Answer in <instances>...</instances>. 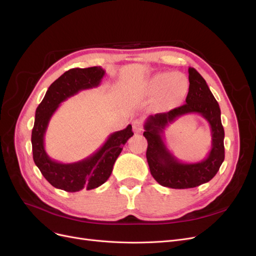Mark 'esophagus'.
Here are the masks:
<instances>
[{
  "instance_id": "esophagus-1",
  "label": "esophagus",
  "mask_w": 256,
  "mask_h": 256,
  "mask_svg": "<svg viewBox=\"0 0 256 256\" xmlns=\"http://www.w3.org/2000/svg\"><path fill=\"white\" fill-rule=\"evenodd\" d=\"M142 128H143V125L140 120H136L132 122V129L136 134H140L142 131Z\"/></svg>"
}]
</instances>
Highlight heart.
<instances>
[{"instance_id": "heart-1", "label": "heart", "mask_w": 256, "mask_h": 256, "mask_svg": "<svg viewBox=\"0 0 256 256\" xmlns=\"http://www.w3.org/2000/svg\"><path fill=\"white\" fill-rule=\"evenodd\" d=\"M189 90L188 79L182 74H158L147 83V94L158 95L164 109H172L182 102Z\"/></svg>"}]
</instances>
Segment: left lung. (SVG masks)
Instances as JSON below:
<instances>
[{"label":"left lung","instance_id":"8db88e82","mask_svg":"<svg viewBox=\"0 0 256 256\" xmlns=\"http://www.w3.org/2000/svg\"><path fill=\"white\" fill-rule=\"evenodd\" d=\"M189 92L186 104L166 113L150 115L144 124L147 140L146 158L150 173L164 187L172 189L194 188L208 182L219 171L224 160V129L220 106L204 78L189 67ZM187 114H200L210 124L212 148L202 162L187 164L178 160L164 143L163 134L168 123Z\"/></svg>","mask_w":256,"mask_h":256}]
</instances>
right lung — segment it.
Masks as SVG:
<instances>
[{"label":"right lung","instance_id":"obj_1","mask_svg":"<svg viewBox=\"0 0 256 256\" xmlns=\"http://www.w3.org/2000/svg\"><path fill=\"white\" fill-rule=\"evenodd\" d=\"M106 72L102 67L72 68L54 81L37 106L32 130L33 159L42 174L53 187L67 192L92 190L110 177L122 146L134 136L132 127L115 131L98 150L83 160L62 164L49 157L44 150V134L52 115L60 104L79 92L99 86Z\"/></svg>","mask_w":256,"mask_h":256}]
</instances>
